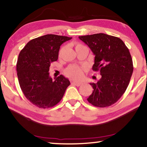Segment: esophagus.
<instances>
[{"label": "esophagus", "mask_w": 147, "mask_h": 147, "mask_svg": "<svg viewBox=\"0 0 147 147\" xmlns=\"http://www.w3.org/2000/svg\"><path fill=\"white\" fill-rule=\"evenodd\" d=\"M73 84L75 85V86H79L81 85V83L78 82H73Z\"/></svg>", "instance_id": "obj_1"}]
</instances>
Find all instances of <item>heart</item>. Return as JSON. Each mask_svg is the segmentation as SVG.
I'll return each mask as SVG.
<instances>
[{
  "label": "heart",
  "mask_w": 147,
  "mask_h": 147,
  "mask_svg": "<svg viewBox=\"0 0 147 147\" xmlns=\"http://www.w3.org/2000/svg\"><path fill=\"white\" fill-rule=\"evenodd\" d=\"M85 47V46L77 43L75 45V49L77 50L80 47ZM63 49L60 51V53L62 51ZM65 74L68 76V77L72 78L74 80H80L82 78L83 75V69L82 68H80L76 65H71L69 66L68 68H67L65 70Z\"/></svg>",
  "instance_id": "obj_1"
}]
</instances>
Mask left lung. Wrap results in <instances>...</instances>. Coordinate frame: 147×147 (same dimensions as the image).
<instances>
[{
	"label": "left lung",
	"instance_id": "left-lung-1",
	"mask_svg": "<svg viewBox=\"0 0 147 147\" xmlns=\"http://www.w3.org/2000/svg\"><path fill=\"white\" fill-rule=\"evenodd\" d=\"M95 55L92 70L100 71L101 78L90 83L94 90L87 100L100 108L110 106L121 97L127 88L133 71L128 48L117 37L96 34L78 37Z\"/></svg>",
	"mask_w": 147,
	"mask_h": 147
}]
</instances>
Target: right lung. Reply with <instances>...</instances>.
Listing matches in <instances>:
<instances>
[{
	"instance_id": "1",
	"label": "right lung",
	"mask_w": 147,
	"mask_h": 147,
	"mask_svg": "<svg viewBox=\"0 0 147 147\" xmlns=\"http://www.w3.org/2000/svg\"><path fill=\"white\" fill-rule=\"evenodd\" d=\"M71 39L45 35L30 40L20 53L16 65L20 86L26 98L39 108L57 104L70 85L62 74L53 80L49 71L51 63L58 59L60 46Z\"/></svg>"
}]
</instances>
